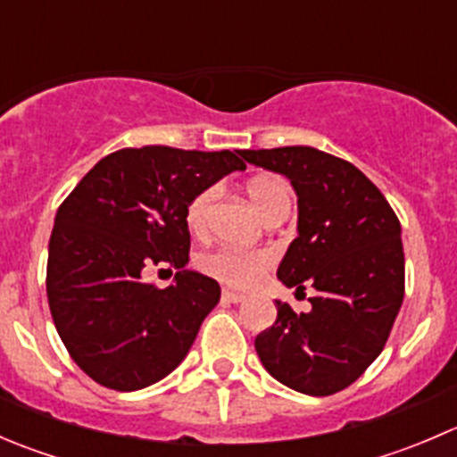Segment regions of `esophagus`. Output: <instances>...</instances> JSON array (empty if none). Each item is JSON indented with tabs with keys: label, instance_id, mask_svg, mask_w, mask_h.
Here are the masks:
<instances>
[{
	"label": "esophagus",
	"instance_id": "1",
	"mask_svg": "<svg viewBox=\"0 0 457 457\" xmlns=\"http://www.w3.org/2000/svg\"><path fill=\"white\" fill-rule=\"evenodd\" d=\"M223 301L225 303H232V305H238V303L245 301V294H238V292H229V289H223Z\"/></svg>",
	"mask_w": 457,
	"mask_h": 457
}]
</instances>
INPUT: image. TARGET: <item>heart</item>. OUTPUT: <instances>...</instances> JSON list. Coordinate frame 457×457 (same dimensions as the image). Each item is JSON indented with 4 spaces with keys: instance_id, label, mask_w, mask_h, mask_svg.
I'll list each match as a JSON object with an SVG mask.
<instances>
[{
    "instance_id": "1",
    "label": "heart",
    "mask_w": 457,
    "mask_h": 457,
    "mask_svg": "<svg viewBox=\"0 0 457 457\" xmlns=\"http://www.w3.org/2000/svg\"><path fill=\"white\" fill-rule=\"evenodd\" d=\"M247 199L256 207L262 220H270L278 214H287L292 205V190L287 181L278 174H258L252 177L245 186ZM219 192L216 187H205L195 199L190 201L186 210V223L195 237H205L210 229L212 210ZM271 265V256L267 252H238L229 247L210 252L201 258V267L216 280L232 287H250L258 280V276Z\"/></svg>"
}]
</instances>
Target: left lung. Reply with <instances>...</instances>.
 <instances>
[{"label":"left lung","instance_id":"1","mask_svg":"<svg viewBox=\"0 0 457 457\" xmlns=\"http://www.w3.org/2000/svg\"><path fill=\"white\" fill-rule=\"evenodd\" d=\"M285 174L298 196V237L278 265L287 287L312 285V312L276 301V322L256 336L262 367L307 395L343 391L385 349L404 298L400 220L349 161L310 145L243 150Z\"/></svg>","mask_w":457,"mask_h":457}]
</instances>
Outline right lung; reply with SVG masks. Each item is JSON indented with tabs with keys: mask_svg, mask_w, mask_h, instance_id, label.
Instances as JSON below:
<instances>
[{
	"mask_svg": "<svg viewBox=\"0 0 457 457\" xmlns=\"http://www.w3.org/2000/svg\"><path fill=\"white\" fill-rule=\"evenodd\" d=\"M238 154L123 147L104 156L59 205L46 270L50 314L71 358L95 382L137 391L187 356L220 287L186 270V210L201 190L245 170ZM159 262L178 270L165 290L140 278Z\"/></svg>",
	"mask_w": 457,
	"mask_h": 457,
	"instance_id": "right-lung-1",
	"label": "right lung"
}]
</instances>
